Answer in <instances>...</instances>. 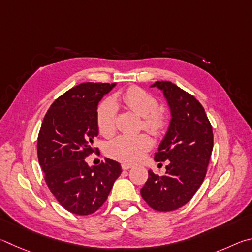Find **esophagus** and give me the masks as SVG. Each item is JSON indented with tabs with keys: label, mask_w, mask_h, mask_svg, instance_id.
<instances>
[{
	"label": "esophagus",
	"mask_w": 252,
	"mask_h": 252,
	"mask_svg": "<svg viewBox=\"0 0 252 252\" xmlns=\"http://www.w3.org/2000/svg\"><path fill=\"white\" fill-rule=\"evenodd\" d=\"M131 167H133V165L127 164V162H123V164H122V169L123 170H128L129 168H131Z\"/></svg>",
	"instance_id": "esophagus-1"
}]
</instances>
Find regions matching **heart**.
<instances>
[{
	"label": "heart",
	"mask_w": 252,
	"mask_h": 252,
	"mask_svg": "<svg viewBox=\"0 0 252 252\" xmlns=\"http://www.w3.org/2000/svg\"><path fill=\"white\" fill-rule=\"evenodd\" d=\"M119 100L126 108L142 116V127L154 136L162 134L167 126L164 110L157 107V99L143 88L130 86L119 95ZM117 105L113 99L101 100L96 108V125L104 137H110L116 129ZM153 146L147 134L118 136L106 146V154L113 159L136 162L142 159Z\"/></svg>",
	"instance_id": "obj_1"
}]
</instances>
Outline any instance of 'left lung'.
<instances>
[{
  "instance_id": "left-lung-1",
  "label": "left lung",
  "mask_w": 252,
  "mask_h": 252,
  "mask_svg": "<svg viewBox=\"0 0 252 252\" xmlns=\"http://www.w3.org/2000/svg\"><path fill=\"white\" fill-rule=\"evenodd\" d=\"M171 112L168 131L155 154L168 160L166 174L148 170L140 195L157 211H173L191 199L204 182L214 147L213 127L202 105L191 94L168 81L155 82Z\"/></svg>"
}]
</instances>
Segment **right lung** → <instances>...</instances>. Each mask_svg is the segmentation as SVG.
<instances>
[{
	"instance_id": "add662e5",
	"label": "right lung",
	"mask_w": 252,
	"mask_h": 252,
	"mask_svg": "<svg viewBox=\"0 0 252 252\" xmlns=\"http://www.w3.org/2000/svg\"><path fill=\"white\" fill-rule=\"evenodd\" d=\"M116 83H82L48 108L37 137L44 179L56 200L69 213L86 216L98 210L122 173L119 162L106 158L90 167L85 158L97 152L96 108Z\"/></svg>"
}]
</instances>
